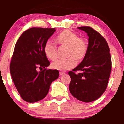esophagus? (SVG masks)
<instances>
[{"label": "esophagus", "instance_id": "1", "mask_svg": "<svg viewBox=\"0 0 124 124\" xmlns=\"http://www.w3.org/2000/svg\"><path fill=\"white\" fill-rule=\"evenodd\" d=\"M59 75H60L61 76H62V75H65V73L63 72H59Z\"/></svg>", "mask_w": 124, "mask_h": 124}]
</instances>
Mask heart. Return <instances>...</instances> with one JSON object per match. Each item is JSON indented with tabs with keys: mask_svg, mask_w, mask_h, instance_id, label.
<instances>
[{
	"mask_svg": "<svg viewBox=\"0 0 124 124\" xmlns=\"http://www.w3.org/2000/svg\"><path fill=\"white\" fill-rule=\"evenodd\" d=\"M55 42L60 46L66 47V55L69 57L63 60H57L51 64L54 69L67 70L72 69L76 62H81L86 56L88 51V44L85 39L79 38L77 34L70 30H64L58 35ZM45 56L51 61H55L58 57V49L52 42H46L44 46Z\"/></svg>",
	"mask_w": 124,
	"mask_h": 124,
	"instance_id": "1",
	"label": "heart"
}]
</instances>
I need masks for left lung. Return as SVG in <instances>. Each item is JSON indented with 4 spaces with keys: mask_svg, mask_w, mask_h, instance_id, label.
I'll use <instances>...</instances> for the list:
<instances>
[{
    "mask_svg": "<svg viewBox=\"0 0 124 124\" xmlns=\"http://www.w3.org/2000/svg\"><path fill=\"white\" fill-rule=\"evenodd\" d=\"M89 36L88 51L82 62L68 72L69 89L73 97L85 103L98 99L106 90L111 72L109 48L105 38L93 28L79 27ZM82 71L76 74L77 71Z\"/></svg>",
    "mask_w": 124,
    "mask_h": 124,
    "instance_id": "1",
    "label": "left lung"
}]
</instances>
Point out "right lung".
<instances>
[{
    "instance_id": "obj_1",
    "label": "right lung",
    "mask_w": 124,
    "mask_h": 124,
    "mask_svg": "<svg viewBox=\"0 0 124 124\" xmlns=\"http://www.w3.org/2000/svg\"><path fill=\"white\" fill-rule=\"evenodd\" d=\"M55 31V28H29L16 44L10 71L21 97L28 103L45 98L51 83L59 76L58 70L46 69L50 62L44 52V45ZM38 69L43 70L37 72Z\"/></svg>"
}]
</instances>
